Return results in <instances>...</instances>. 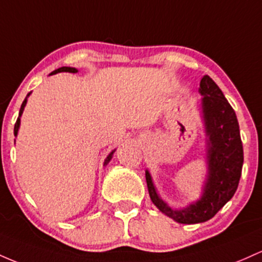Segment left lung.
Here are the masks:
<instances>
[{
	"instance_id": "left-lung-1",
	"label": "left lung",
	"mask_w": 262,
	"mask_h": 262,
	"mask_svg": "<svg viewBox=\"0 0 262 262\" xmlns=\"http://www.w3.org/2000/svg\"><path fill=\"white\" fill-rule=\"evenodd\" d=\"M199 93L203 95L208 163V177L202 198L183 209H172L157 194L151 174L146 170L152 203L181 224H196L213 218L236 192L244 163L243 142L234 108L210 76H203Z\"/></svg>"
}]
</instances>
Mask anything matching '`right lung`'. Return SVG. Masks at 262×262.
Instances as JSON below:
<instances>
[{"mask_svg":"<svg viewBox=\"0 0 262 262\" xmlns=\"http://www.w3.org/2000/svg\"><path fill=\"white\" fill-rule=\"evenodd\" d=\"M61 72H67V73H76V72H78V70H76L75 68H70V67H61V68H59V69H57V70H54V72H52L51 74H49V75L57 74V73H61ZM29 95H31V93H29L28 95L26 96L25 101H23V102H22V105H20L18 119H17L16 123H14V130H13V132H14V136H17V134H18V128H19V123H20V115H22V114H23V110H25L26 104H27V99H28V96H29ZM114 152H115V149H114L113 152H110V155L107 156L106 160H105V162H104V166H106V164H107L108 162H110V160H111V158H113Z\"/></svg>","mask_w":262,"mask_h":262,"instance_id":"right-lung-1","label":"right lung"}]
</instances>
